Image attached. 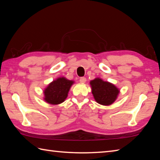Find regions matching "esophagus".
Here are the masks:
<instances>
[{
    "label": "esophagus",
    "instance_id": "esophagus-1",
    "mask_svg": "<svg viewBox=\"0 0 160 160\" xmlns=\"http://www.w3.org/2000/svg\"><path fill=\"white\" fill-rule=\"evenodd\" d=\"M86 81H87V79L85 78H80V83H82V84H84L86 82Z\"/></svg>",
    "mask_w": 160,
    "mask_h": 160
}]
</instances>
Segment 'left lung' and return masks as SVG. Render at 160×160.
<instances>
[{
  "label": "left lung",
  "mask_w": 160,
  "mask_h": 160,
  "mask_svg": "<svg viewBox=\"0 0 160 160\" xmlns=\"http://www.w3.org/2000/svg\"><path fill=\"white\" fill-rule=\"evenodd\" d=\"M91 93L96 102L103 106H109L117 100L120 91L113 83L96 78L90 81Z\"/></svg>",
  "instance_id": "8db88e82"
}]
</instances>
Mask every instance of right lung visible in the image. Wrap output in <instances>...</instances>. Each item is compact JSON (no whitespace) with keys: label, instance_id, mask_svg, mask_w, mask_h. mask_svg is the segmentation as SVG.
Segmentation results:
<instances>
[{"label":"right lung","instance_id":"right-lung-1","mask_svg":"<svg viewBox=\"0 0 160 160\" xmlns=\"http://www.w3.org/2000/svg\"><path fill=\"white\" fill-rule=\"evenodd\" d=\"M73 80H68L65 77H58L51 82L43 90V100L47 103L58 105L65 101Z\"/></svg>","mask_w":160,"mask_h":160}]
</instances>
